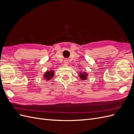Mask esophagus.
I'll return each mask as SVG.
<instances>
[{
	"label": "esophagus",
	"mask_w": 134,
	"mask_h": 134,
	"mask_svg": "<svg viewBox=\"0 0 134 134\" xmlns=\"http://www.w3.org/2000/svg\"><path fill=\"white\" fill-rule=\"evenodd\" d=\"M64 64L65 65H67L69 64V62H68V60H64Z\"/></svg>",
	"instance_id": "esophagus-1"
}]
</instances>
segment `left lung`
<instances>
[{
    "mask_svg": "<svg viewBox=\"0 0 134 134\" xmlns=\"http://www.w3.org/2000/svg\"><path fill=\"white\" fill-rule=\"evenodd\" d=\"M88 73H87V72L84 71L82 72L80 71L79 73V76L80 77V79H82V80H85L87 79V76H88Z\"/></svg>",
    "mask_w": 134,
    "mask_h": 134,
    "instance_id": "1",
    "label": "left lung"
}]
</instances>
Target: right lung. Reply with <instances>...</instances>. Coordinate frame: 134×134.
I'll return each instance as SVG.
<instances>
[{
	"mask_svg": "<svg viewBox=\"0 0 134 134\" xmlns=\"http://www.w3.org/2000/svg\"><path fill=\"white\" fill-rule=\"evenodd\" d=\"M54 76V71L52 70H50L49 71H47L44 74H43V78L45 79L46 81H48L52 79V78H53Z\"/></svg>",
	"mask_w": 134,
	"mask_h": 134,
	"instance_id": "1",
	"label": "right lung"
}]
</instances>
